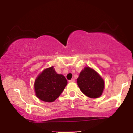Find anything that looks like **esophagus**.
<instances>
[{
    "label": "esophagus",
    "mask_w": 133,
    "mask_h": 133,
    "mask_svg": "<svg viewBox=\"0 0 133 133\" xmlns=\"http://www.w3.org/2000/svg\"><path fill=\"white\" fill-rule=\"evenodd\" d=\"M75 79H72L71 80H69V82H75Z\"/></svg>",
    "instance_id": "esophagus-1"
}]
</instances>
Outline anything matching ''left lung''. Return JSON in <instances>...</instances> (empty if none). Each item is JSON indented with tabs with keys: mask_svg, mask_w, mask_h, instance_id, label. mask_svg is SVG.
I'll return each instance as SVG.
<instances>
[{
	"mask_svg": "<svg viewBox=\"0 0 133 133\" xmlns=\"http://www.w3.org/2000/svg\"><path fill=\"white\" fill-rule=\"evenodd\" d=\"M77 83L82 93L91 98L100 97L104 88V82L102 77L89 67L81 72Z\"/></svg>",
	"mask_w": 133,
	"mask_h": 133,
	"instance_id": "left-lung-1",
	"label": "left lung"
}]
</instances>
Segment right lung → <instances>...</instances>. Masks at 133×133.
Instances as JSON below:
<instances>
[{
  "mask_svg": "<svg viewBox=\"0 0 133 133\" xmlns=\"http://www.w3.org/2000/svg\"><path fill=\"white\" fill-rule=\"evenodd\" d=\"M67 84L64 76L57 74L53 67L45 69L35 81L36 96L43 101H54L61 94Z\"/></svg>",
  "mask_w": 133,
  "mask_h": 133,
  "instance_id": "obj_1",
  "label": "right lung"
}]
</instances>
